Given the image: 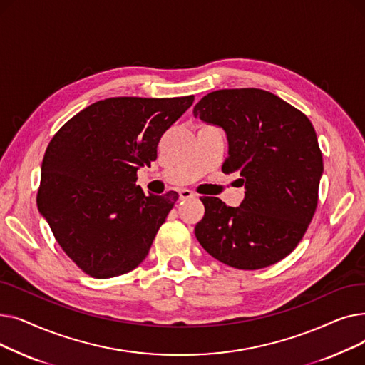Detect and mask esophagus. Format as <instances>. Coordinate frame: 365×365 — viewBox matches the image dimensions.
I'll return each instance as SVG.
<instances>
[{
  "mask_svg": "<svg viewBox=\"0 0 365 365\" xmlns=\"http://www.w3.org/2000/svg\"><path fill=\"white\" fill-rule=\"evenodd\" d=\"M179 197H180V200H189V198H194L195 194L192 192V190H189V189H182L180 192H179Z\"/></svg>",
  "mask_w": 365,
  "mask_h": 365,
  "instance_id": "1",
  "label": "esophagus"
}]
</instances>
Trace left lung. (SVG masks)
<instances>
[{
	"label": "left lung",
	"instance_id": "8db88e82",
	"mask_svg": "<svg viewBox=\"0 0 365 365\" xmlns=\"http://www.w3.org/2000/svg\"><path fill=\"white\" fill-rule=\"evenodd\" d=\"M194 117L219 125L229 150L222 170L238 173L245 187L240 207L202 197L195 226L204 250L237 269L255 271L289 256L308 229L318 204L322 153L308 117L260 88L208 93Z\"/></svg>",
	"mask_w": 365,
	"mask_h": 365
}]
</instances>
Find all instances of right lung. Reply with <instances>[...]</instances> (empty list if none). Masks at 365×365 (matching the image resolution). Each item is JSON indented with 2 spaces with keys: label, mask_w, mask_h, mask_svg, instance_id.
Listing matches in <instances>:
<instances>
[{
  "label": "right lung",
  "mask_w": 365,
  "mask_h": 365,
  "mask_svg": "<svg viewBox=\"0 0 365 365\" xmlns=\"http://www.w3.org/2000/svg\"><path fill=\"white\" fill-rule=\"evenodd\" d=\"M194 96L109 98L72 117L44 153L36 205L68 257L93 278L133 271L179 195H145L139 167Z\"/></svg>",
  "instance_id": "1"
}]
</instances>
